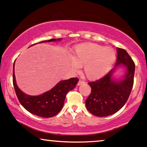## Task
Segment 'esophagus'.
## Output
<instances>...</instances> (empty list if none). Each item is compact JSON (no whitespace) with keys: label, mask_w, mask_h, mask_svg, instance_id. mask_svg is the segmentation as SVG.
<instances>
[{"label":"esophagus","mask_w":147,"mask_h":147,"mask_svg":"<svg viewBox=\"0 0 147 147\" xmlns=\"http://www.w3.org/2000/svg\"><path fill=\"white\" fill-rule=\"evenodd\" d=\"M83 83H84V82H83V81H81V80H79V81H78V83H77V85H80L83 84Z\"/></svg>","instance_id":"obj_1"}]
</instances>
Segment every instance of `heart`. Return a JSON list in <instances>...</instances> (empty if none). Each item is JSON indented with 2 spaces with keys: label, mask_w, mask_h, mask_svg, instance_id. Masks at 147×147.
<instances>
[{
  "label": "heart",
  "mask_w": 147,
  "mask_h": 147,
  "mask_svg": "<svg viewBox=\"0 0 147 147\" xmlns=\"http://www.w3.org/2000/svg\"><path fill=\"white\" fill-rule=\"evenodd\" d=\"M116 52L112 47H104L92 42H84L75 47L70 57V68L77 71L83 66V73L87 79L95 80L105 75L116 60Z\"/></svg>",
  "instance_id": "heart-1"
}]
</instances>
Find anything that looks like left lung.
Segmentation results:
<instances>
[{"instance_id": "8db88e82", "label": "left lung", "mask_w": 147, "mask_h": 147, "mask_svg": "<svg viewBox=\"0 0 147 147\" xmlns=\"http://www.w3.org/2000/svg\"><path fill=\"white\" fill-rule=\"evenodd\" d=\"M115 67L105 77L89 82L92 92L87 100V109L97 117H107L117 113L125 105L134 85L135 64L125 49L117 48ZM122 64L126 67V75L119 81H115L112 76L115 68Z\"/></svg>"}]
</instances>
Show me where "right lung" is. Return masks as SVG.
I'll return each mask as SVG.
<instances>
[{
    "label": "right lung",
    "instance_id": "1",
    "mask_svg": "<svg viewBox=\"0 0 147 147\" xmlns=\"http://www.w3.org/2000/svg\"><path fill=\"white\" fill-rule=\"evenodd\" d=\"M60 40L61 38H52L40 42L56 41ZM78 81L79 79L76 77L61 81L51 90L45 92L41 95L36 96H29L22 92L16 84L13 64V83L15 92L20 104L28 112L41 117H51L60 112L64 106L66 94L69 91L75 88Z\"/></svg>",
    "mask_w": 147,
    "mask_h": 147
}]
</instances>
